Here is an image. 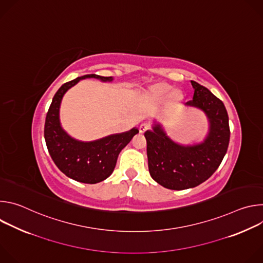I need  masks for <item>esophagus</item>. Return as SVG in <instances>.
<instances>
[{
  "instance_id": "1",
  "label": "esophagus",
  "mask_w": 263,
  "mask_h": 263,
  "mask_svg": "<svg viewBox=\"0 0 263 263\" xmlns=\"http://www.w3.org/2000/svg\"><path fill=\"white\" fill-rule=\"evenodd\" d=\"M138 129H139V132H140V133H144L146 130L149 129V125L146 124V123H142V124H140V126H139Z\"/></svg>"
}]
</instances>
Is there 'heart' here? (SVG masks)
<instances>
[{"label":"heart","instance_id":"b5f03b06","mask_svg":"<svg viewBox=\"0 0 263 263\" xmlns=\"http://www.w3.org/2000/svg\"><path fill=\"white\" fill-rule=\"evenodd\" d=\"M171 91H172V87L165 83H159L153 87V95L156 98H160V99L167 97L171 93ZM173 98L176 100L178 96L174 95Z\"/></svg>","mask_w":263,"mask_h":263}]
</instances>
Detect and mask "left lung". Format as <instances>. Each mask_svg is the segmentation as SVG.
<instances>
[{
	"mask_svg": "<svg viewBox=\"0 0 263 263\" xmlns=\"http://www.w3.org/2000/svg\"><path fill=\"white\" fill-rule=\"evenodd\" d=\"M191 82L194 99L186 105L202 109L210 122L204 142L190 146L177 144L158 125L144 133L149 175L173 191L192 189L210 178L226 155L230 140L229 118L223 103L208 88Z\"/></svg>",
	"mask_w": 263,
	"mask_h": 263,
	"instance_id": "8db88e82",
	"label": "left lung"
}]
</instances>
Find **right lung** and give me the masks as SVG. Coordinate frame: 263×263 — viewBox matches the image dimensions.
I'll return each mask as SVG.
<instances>
[{
	"instance_id": "right-lung-1",
	"label": "right lung",
	"mask_w": 263,
	"mask_h": 263,
	"mask_svg": "<svg viewBox=\"0 0 263 263\" xmlns=\"http://www.w3.org/2000/svg\"><path fill=\"white\" fill-rule=\"evenodd\" d=\"M97 78L111 81V77L89 73L64 83L55 93L45 123V139L48 151L57 167L78 182L95 184L108 178L114 172L120 152L138 133L132 129L122 134L110 135L100 140L82 142L69 137L59 123V107L65 91L81 79Z\"/></svg>"
}]
</instances>
